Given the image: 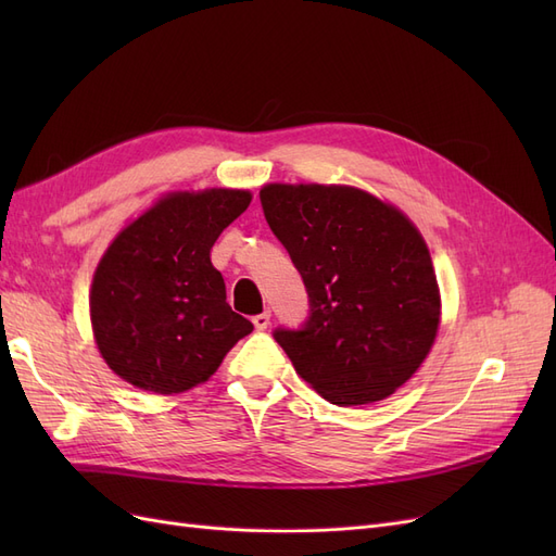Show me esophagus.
I'll use <instances>...</instances> for the list:
<instances>
[{"label": "esophagus", "mask_w": 556, "mask_h": 556, "mask_svg": "<svg viewBox=\"0 0 556 556\" xmlns=\"http://www.w3.org/2000/svg\"><path fill=\"white\" fill-rule=\"evenodd\" d=\"M268 323H271V313H260L252 317V325H255V329H260V331H264L268 327Z\"/></svg>", "instance_id": "1"}]
</instances>
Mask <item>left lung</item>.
<instances>
[{"label": "left lung", "mask_w": 556, "mask_h": 556, "mask_svg": "<svg viewBox=\"0 0 556 556\" xmlns=\"http://www.w3.org/2000/svg\"><path fill=\"white\" fill-rule=\"evenodd\" d=\"M260 199L311 299L304 329L274 333L294 371L336 406L394 394L441 327L422 233L390 201L352 185L266 182Z\"/></svg>", "instance_id": "8db88e82"}]
</instances>
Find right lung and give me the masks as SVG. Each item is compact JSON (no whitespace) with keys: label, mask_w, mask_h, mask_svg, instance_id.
Masks as SVG:
<instances>
[{"label":"right lung","mask_w":556,"mask_h":556,"mask_svg":"<svg viewBox=\"0 0 556 556\" xmlns=\"http://www.w3.org/2000/svg\"><path fill=\"white\" fill-rule=\"evenodd\" d=\"M250 201L231 188L166 192L115 233L90 285L92 336L115 376L153 394L188 392L252 331L211 262Z\"/></svg>","instance_id":"right-lung-1"}]
</instances>
